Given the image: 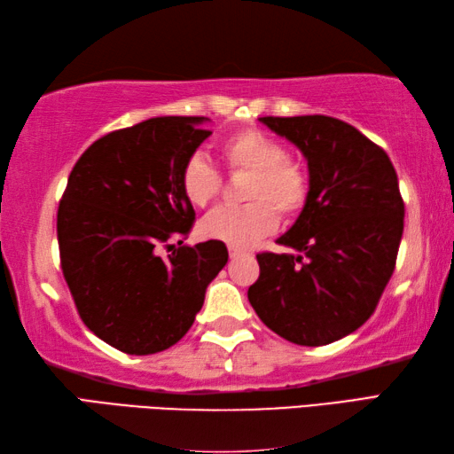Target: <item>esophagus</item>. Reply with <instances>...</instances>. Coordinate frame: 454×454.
Listing matches in <instances>:
<instances>
[{"instance_id":"1","label":"esophagus","mask_w":454,"mask_h":454,"mask_svg":"<svg viewBox=\"0 0 454 454\" xmlns=\"http://www.w3.org/2000/svg\"><path fill=\"white\" fill-rule=\"evenodd\" d=\"M228 252H230V257H232V259H238V257H244V255H246L244 249L234 247V246H230V247H228Z\"/></svg>"}]
</instances>
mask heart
<instances>
[{
    "instance_id": "1",
    "label": "heart",
    "mask_w": 454,
    "mask_h": 454,
    "mask_svg": "<svg viewBox=\"0 0 454 454\" xmlns=\"http://www.w3.org/2000/svg\"><path fill=\"white\" fill-rule=\"evenodd\" d=\"M220 156L232 171H247L242 207H220L200 220L205 239L234 247H249L275 232L278 213L293 216L301 212L310 191L308 173L301 163L285 158L281 142L263 130H238L222 142ZM220 173L205 153H192L183 163L179 185L192 207L205 208L218 197Z\"/></svg>"
}]
</instances>
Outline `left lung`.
Instances as JSON below:
<instances>
[{
  "mask_svg": "<svg viewBox=\"0 0 454 454\" xmlns=\"http://www.w3.org/2000/svg\"><path fill=\"white\" fill-rule=\"evenodd\" d=\"M308 161V199L277 244L259 254L247 298L286 341L333 343L361 327L396 265L403 232L398 176L380 146L351 124L324 114L262 117Z\"/></svg>",
  "mask_w": 454,
  "mask_h": 454,
  "instance_id": "8db88e82",
  "label": "left lung"
}]
</instances>
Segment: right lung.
<instances>
[{"instance_id":"1","label":"right lung","mask_w":454,"mask_h":454,"mask_svg":"<svg viewBox=\"0 0 454 454\" xmlns=\"http://www.w3.org/2000/svg\"><path fill=\"white\" fill-rule=\"evenodd\" d=\"M207 121L156 117L109 132L67 177L56 222L62 273L83 324L122 353L176 345L228 262L222 242L172 244L195 220L179 173L212 134Z\"/></svg>"}]
</instances>
